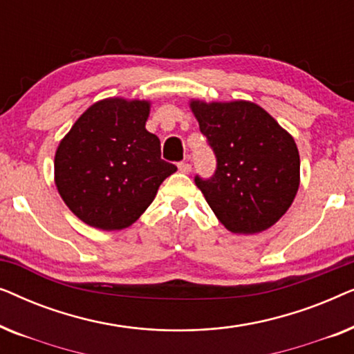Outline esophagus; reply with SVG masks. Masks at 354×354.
I'll return each mask as SVG.
<instances>
[{"mask_svg":"<svg viewBox=\"0 0 354 354\" xmlns=\"http://www.w3.org/2000/svg\"><path fill=\"white\" fill-rule=\"evenodd\" d=\"M178 171L183 172V174H190L192 172V164L185 162V161L178 162Z\"/></svg>","mask_w":354,"mask_h":354,"instance_id":"obj_1","label":"esophagus"}]
</instances>
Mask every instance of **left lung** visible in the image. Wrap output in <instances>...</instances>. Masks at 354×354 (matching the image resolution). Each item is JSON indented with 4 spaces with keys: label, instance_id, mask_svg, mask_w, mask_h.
I'll return each mask as SVG.
<instances>
[{
    "label": "left lung",
    "instance_id": "1",
    "mask_svg": "<svg viewBox=\"0 0 354 354\" xmlns=\"http://www.w3.org/2000/svg\"><path fill=\"white\" fill-rule=\"evenodd\" d=\"M216 156L209 178L195 183L222 224L234 234H258L274 225L295 200L299 154L292 135L248 101H192Z\"/></svg>",
    "mask_w": 354,
    "mask_h": 354
}]
</instances>
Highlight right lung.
<instances>
[{"label": "right lung", "instance_id": "right-lung-1", "mask_svg": "<svg viewBox=\"0 0 354 354\" xmlns=\"http://www.w3.org/2000/svg\"><path fill=\"white\" fill-rule=\"evenodd\" d=\"M148 114L147 101H98L57 147V192L85 224L101 230L132 225L177 171L161 159L159 138L145 129Z\"/></svg>", "mask_w": 354, "mask_h": 354}]
</instances>
